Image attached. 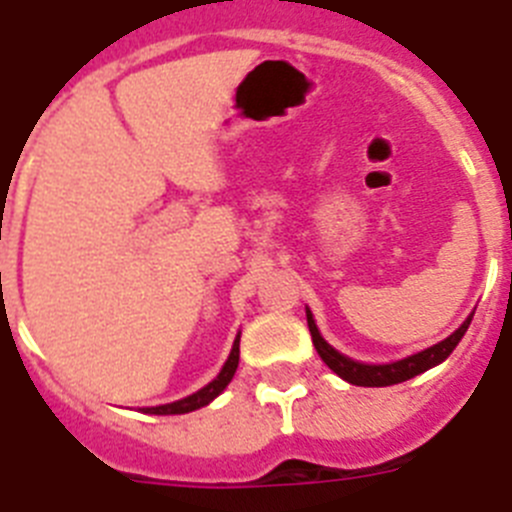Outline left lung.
Listing matches in <instances>:
<instances>
[{
  "instance_id": "8db88e82",
  "label": "left lung",
  "mask_w": 512,
  "mask_h": 512,
  "mask_svg": "<svg viewBox=\"0 0 512 512\" xmlns=\"http://www.w3.org/2000/svg\"><path fill=\"white\" fill-rule=\"evenodd\" d=\"M472 315H469V318L461 323V328L454 330L446 341L436 343V346L431 348H425V351H420V354L408 356V359L395 361V364H359V361L338 354L336 348L328 346V343L323 341V336H320L318 328H315V320H312L310 310H307V328H310L312 346L318 348L320 359H323L325 364L338 374V377L356 384V387H390V384H400L405 382V379H413L418 377V374H423L425 369L441 364V361L454 351L456 343L461 341V336L467 333L469 323H472Z\"/></svg>"
}]
</instances>
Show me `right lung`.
<instances>
[{"instance_id": "obj_1", "label": "right lung", "mask_w": 512, "mask_h": 512, "mask_svg": "<svg viewBox=\"0 0 512 512\" xmlns=\"http://www.w3.org/2000/svg\"><path fill=\"white\" fill-rule=\"evenodd\" d=\"M238 356H241V336L235 338L233 351H230L228 361H225L223 372L217 374V377L212 379L207 387H202V390L194 392V395L184 397V400L169 402V405H158V408H146V413H151V415H182V413H192V410L210 405V402L215 400V397L220 395L225 387H228L230 379H233L235 369H238Z\"/></svg>"}]
</instances>
